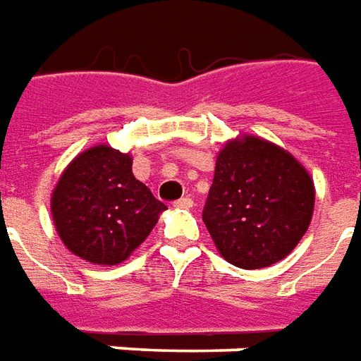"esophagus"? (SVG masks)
<instances>
[{
	"label": "esophagus",
	"instance_id": "esophagus-1",
	"mask_svg": "<svg viewBox=\"0 0 361 361\" xmlns=\"http://www.w3.org/2000/svg\"><path fill=\"white\" fill-rule=\"evenodd\" d=\"M175 206H176V208H186V209H188V208H192L194 202H192V198H188V196H185V198L176 200Z\"/></svg>",
	"mask_w": 361,
	"mask_h": 361
}]
</instances>
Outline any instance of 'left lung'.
I'll return each instance as SVG.
<instances>
[{
	"label": "left lung",
	"mask_w": 361,
	"mask_h": 361,
	"mask_svg": "<svg viewBox=\"0 0 361 361\" xmlns=\"http://www.w3.org/2000/svg\"><path fill=\"white\" fill-rule=\"evenodd\" d=\"M305 169L267 140L245 135L219 152L202 219L227 262L264 268L295 249L313 216Z\"/></svg>",
	"instance_id": "8db88e82"
}]
</instances>
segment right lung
<instances>
[{
	"label": "right lung",
	"instance_id": "add662e5",
	"mask_svg": "<svg viewBox=\"0 0 361 361\" xmlns=\"http://www.w3.org/2000/svg\"><path fill=\"white\" fill-rule=\"evenodd\" d=\"M167 208L132 175V157L94 145L71 161L52 192L63 245L93 264L114 267L137 249Z\"/></svg>",
	"mask_w": 361,
	"mask_h": 361
}]
</instances>
